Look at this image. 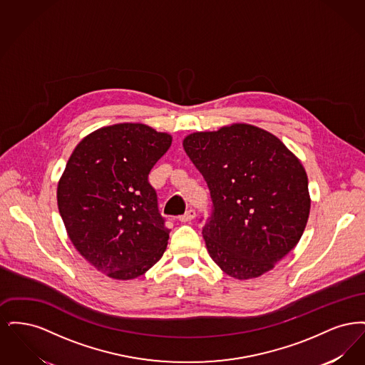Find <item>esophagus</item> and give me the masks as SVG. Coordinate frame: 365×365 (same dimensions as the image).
Listing matches in <instances>:
<instances>
[{
    "label": "esophagus",
    "mask_w": 365,
    "mask_h": 365,
    "mask_svg": "<svg viewBox=\"0 0 365 365\" xmlns=\"http://www.w3.org/2000/svg\"><path fill=\"white\" fill-rule=\"evenodd\" d=\"M194 217H195V210L190 208L187 209V210H186V213H185V215H182L179 219H180V222L187 223V222H191Z\"/></svg>",
    "instance_id": "1"
}]
</instances>
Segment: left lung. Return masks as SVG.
I'll return each instance as SVG.
<instances>
[{
	"label": "left lung",
	"instance_id": "obj_1",
	"mask_svg": "<svg viewBox=\"0 0 365 365\" xmlns=\"http://www.w3.org/2000/svg\"><path fill=\"white\" fill-rule=\"evenodd\" d=\"M183 148L210 191L202 235L212 260L235 279L272 269L294 249L309 217L301 161L280 139L250 124L194 133Z\"/></svg>",
	"mask_w": 365,
	"mask_h": 365
}]
</instances>
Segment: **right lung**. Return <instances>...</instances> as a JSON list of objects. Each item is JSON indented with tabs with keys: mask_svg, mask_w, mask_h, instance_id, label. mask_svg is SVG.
<instances>
[{
	"mask_svg": "<svg viewBox=\"0 0 365 365\" xmlns=\"http://www.w3.org/2000/svg\"><path fill=\"white\" fill-rule=\"evenodd\" d=\"M173 138L139 124L100 128L72 152L57 186L71 242L113 279L143 275L165 252L170 230L148 176Z\"/></svg>",
	"mask_w": 365,
	"mask_h": 365,
	"instance_id": "obj_1",
	"label": "right lung"
}]
</instances>
